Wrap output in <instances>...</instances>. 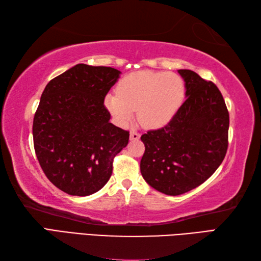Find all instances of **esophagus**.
Returning <instances> with one entry per match:
<instances>
[{
    "instance_id": "34e87169",
    "label": "esophagus",
    "mask_w": 261,
    "mask_h": 261,
    "mask_svg": "<svg viewBox=\"0 0 261 261\" xmlns=\"http://www.w3.org/2000/svg\"><path fill=\"white\" fill-rule=\"evenodd\" d=\"M139 138H140V135L138 134L137 131L131 130V132H130V140L136 141V140H139Z\"/></svg>"
}]
</instances>
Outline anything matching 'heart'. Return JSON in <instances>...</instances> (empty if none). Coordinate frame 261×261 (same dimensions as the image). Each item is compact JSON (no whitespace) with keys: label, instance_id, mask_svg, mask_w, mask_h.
I'll return each mask as SVG.
<instances>
[{"label":"heart","instance_id":"1","mask_svg":"<svg viewBox=\"0 0 261 261\" xmlns=\"http://www.w3.org/2000/svg\"><path fill=\"white\" fill-rule=\"evenodd\" d=\"M185 91V82L177 74L136 71L121 80L118 93L107 95L105 104L121 124H126L137 111L141 125L157 129L174 118L184 101Z\"/></svg>","mask_w":261,"mask_h":261}]
</instances>
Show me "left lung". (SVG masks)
I'll list each match as a JSON object with an SVG mask.
<instances>
[{"label":"left lung","instance_id":"8db88e82","mask_svg":"<svg viewBox=\"0 0 261 261\" xmlns=\"http://www.w3.org/2000/svg\"><path fill=\"white\" fill-rule=\"evenodd\" d=\"M178 73L185 81L186 101L165 126L141 136L142 177L154 190L173 196L210 178L229 145V112L218 86L193 70Z\"/></svg>","mask_w":261,"mask_h":261}]
</instances>
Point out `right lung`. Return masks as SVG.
<instances>
[{
  "label": "right lung",
  "instance_id": "obj_1",
  "mask_svg": "<svg viewBox=\"0 0 261 261\" xmlns=\"http://www.w3.org/2000/svg\"><path fill=\"white\" fill-rule=\"evenodd\" d=\"M120 71L79 64L55 77L33 118V146L47 178L60 191L87 196L107 184L129 131L110 123L104 98Z\"/></svg>",
  "mask_w": 261,
  "mask_h": 261
}]
</instances>
